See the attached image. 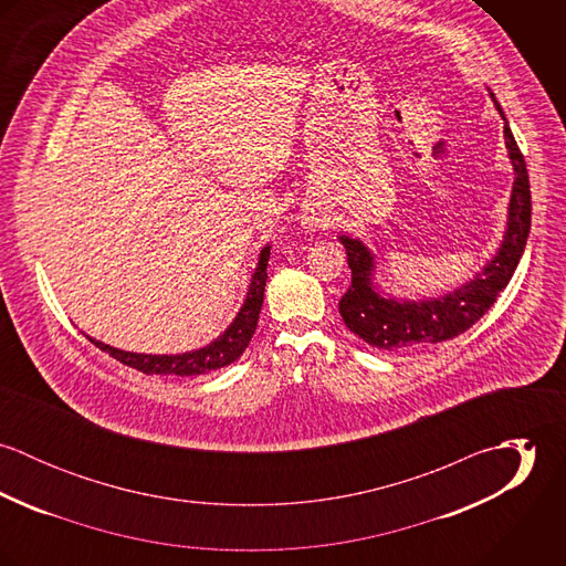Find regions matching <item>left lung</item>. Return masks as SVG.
Segmentation results:
<instances>
[{
	"mask_svg": "<svg viewBox=\"0 0 566 566\" xmlns=\"http://www.w3.org/2000/svg\"><path fill=\"white\" fill-rule=\"evenodd\" d=\"M492 102L505 119L494 93ZM505 148L514 165V187L510 198L507 231L499 252L484 270L453 294L420 301L401 303L397 298H384L373 290V254L359 240L346 235L339 238L346 248L350 268V285L339 298V316L344 324L359 335L364 342L379 350H416L429 344L453 339L478 323L494 305L496 296L510 283L518 259L525 250L530 227H532V193L525 159L516 146L510 126H503Z\"/></svg>",
	"mask_w": 566,
	"mask_h": 566,
	"instance_id": "left-lung-1",
	"label": "left lung"
}]
</instances>
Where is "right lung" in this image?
<instances>
[{"label":"right lung","instance_id":"1","mask_svg":"<svg viewBox=\"0 0 566 566\" xmlns=\"http://www.w3.org/2000/svg\"><path fill=\"white\" fill-rule=\"evenodd\" d=\"M268 256H270V245H265L259 254V263L252 274L248 296L243 301L240 314L218 339H213L205 348L182 353V355H144V353H128V350L113 348L93 337H88V342H93L99 350L108 353L117 361H122L139 373H146V375L193 377V375H205V373L218 370L222 366H229L245 350V346L256 328V323H259V312H261L263 292H265V279H268V272H265Z\"/></svg>","mask_w":566,"mask_h":566}]
</instances>
